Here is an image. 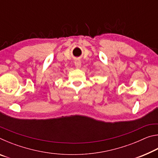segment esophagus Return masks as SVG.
Segmentation results:
<instances>
[{"mask_svg": "<svg viewBox=\"0 0 158 158\" xmlns=\"http://www.w3.org/2000/svg\"><path fill=\"white\" fill-rule=\"evenodd\" d=\"M74 65H75L76 68H80L81 66V63L79 60H76L74 61Z\"/></svg>", "mask_w": 158, "mask_h": 158, "instance_id": "1", "label": "esophagus"}]
</instances>
